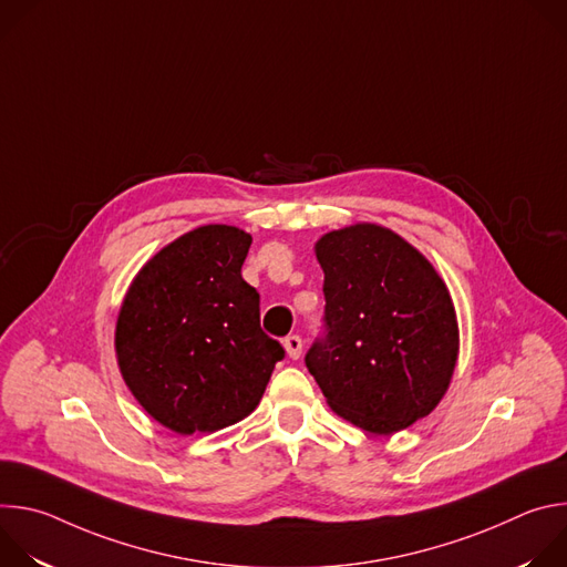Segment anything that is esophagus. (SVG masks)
I'll list each match as a JSON object with an SVG mask.
<instances>
[{
	"instance_id": "obj_1",
	"label": "esophagus",
	"mask_w": 567,
	"mask_h": 567,
	"mask_svg": "<svg viewBox=\"0 0 567 567\" xmlns=\"http://www.w3.org/2000/svg\"><path fill=\"white\" fill-rule=\"evenodd\" d=\"M282 343H285V350H287L289 359H300V354H302V339L298 334H289Z\"/></svg>"
}]
</instances>
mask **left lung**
I'll use <instances>...</instances> for the list:
<instances>
[{"mask_svg":"<svg viewBox=\"0 0 567 567\" xmlns=\"http://www.w3.org/2000/svg\"><path fill=\"white\" fill-rule=\"evenodd\" d=\"M316 258L326 311L305 365L332 411L374 435L426 417L457 359L455 311L437 271L374 224L320 237Z\"/></svg>","mask_w":567,"mask_h":567,"instance_id":"obj_1","label":"left lung"}]
</instances>
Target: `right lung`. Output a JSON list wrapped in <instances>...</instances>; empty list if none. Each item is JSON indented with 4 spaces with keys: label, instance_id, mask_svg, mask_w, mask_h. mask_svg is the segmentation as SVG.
I'll use <instances>...</instances> for the list:
<instances>
[{
    "label": "right lung",
    "instance_id": "right-lung-1",
    "mask_svg": "<svg viewBox=\"0 0 567 567\" xmlns=\"http://www.w3.org/2000/svg\"><path fill=\"white\" fill-rule=\"evenodd\" d=\"M251 235L195 228L134 278L116 322L123 379L141 406L182 435L245 420L285 348L260 328V293L241 278Z\"/></svg>",
    "mask_w": 567,
    "mask_h": 567
}]
</instances>
